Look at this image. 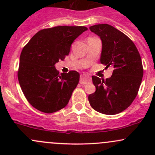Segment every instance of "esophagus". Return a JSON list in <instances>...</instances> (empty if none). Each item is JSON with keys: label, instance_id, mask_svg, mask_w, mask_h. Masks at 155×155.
<instances>
[{"label": "esophagus", "instance_id": "obj_1", "mask_svg": "<svg viewBox=\"0 0 155 155\" xmlns=\"http://www.w3.org/2000/svg\"><path fill=\"white\" fill-rule=\"evenodd\" d=\"M91 81V78L90 76H87L86 75H82L80 77V84L81 85H85L87 82H90Z\"/></svg>", "mask_w": 155, "mask_h": 155}]
</instances>
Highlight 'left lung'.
<instances>
[{
	"label": "left lung",
	"mask_w": 155,
	"mask_h": 155,
	"mask_svg": "<svg viewBox=\"0 0 155 155\" xmlns=\"http://www.w3.org/2000/svg\"><path fill=\"white\" fill-rule=\"evenodd\" d=\"M89 28L102 41L101 64L114 68L112 76L106 80L92 76L96 91L88 95L89 104L105 115L120 113L138 94L143 76L141 57L134 42L113 26L100 24Z\"/></svg>",
	"instance_id": "1"
}]
</instances>
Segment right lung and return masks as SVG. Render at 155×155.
Wrapping results in <instances>:
<instances>
[{"label": "right lung", "instance_id": "right-lung-1", "mask_svg": "<svg viewBox=\"0 0 155 155\" xmlns=\"http://www.w3.org/2000/svg\"><path fill=\"white\" fill-rule=\"evenodd\" d=\"M87 28L84 26H57L40 30L21 52L18 79L29 104L45 113L68 105L79 81L75 70L59 74L54 64L70 53L75 40Z\"/></svg>", "mask_w": 155, "mask_h": 155}]
</instances>
